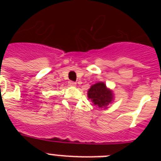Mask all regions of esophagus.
<instances>
[{
    "label": "esophagus",
    "instance_id": "34e87169",
    "mask_svg": "<svg viewBox=\"0 0 161 161\" xmlns=\"http://www.w3.org/2000/svg\"><path fill=\"white\" fill-rule=\"evenodd\" d=\"M76 83L74 81H68V85L69 86H76Z\"/></svg>",
    "mask_w": 161,
    "mask_h": 161
}]
</instances>
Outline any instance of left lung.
Instances as JSON below:
<instances>
[{"instance_id":"8db88e82","label":"left lung","mask_w":161,"mask_h":161,"mask_svg":"<svg viewBox=\"0 0 161 161\" xmlns=\"http://www.w3.org/2000/svg\"><path fill=\"white\" fill-rule=\"evenodd\" d=\"M88 97L98 108H106L114 100L112 90L106 87L104 82H97L88 91Z\"/></svg>"}]
</instances>
